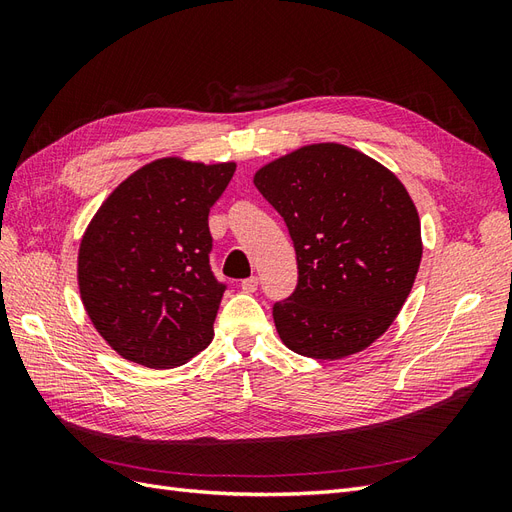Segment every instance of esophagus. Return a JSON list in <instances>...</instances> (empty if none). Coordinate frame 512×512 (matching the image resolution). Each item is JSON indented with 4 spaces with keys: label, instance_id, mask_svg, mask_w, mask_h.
I'll return each mask as SVG.
<instances>
[{
    "label": "esophagus",
    "instance_id": "1",
    "mask_svg": "<svg viewBox=\"0 0 512 512\" xmlns=\"http://www.w3.org/2000/svg\"><path fill=\"white\" fill-rule=\"evenodd\" d=\"M256 288H258V277H256V275L247 277V280L241 282V290H243V292H256Z\"/></svg>",
    "mask_w": 512,
    "mask_h": 512
}]
</instances>
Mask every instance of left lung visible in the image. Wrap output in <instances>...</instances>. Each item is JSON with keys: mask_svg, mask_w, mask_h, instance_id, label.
Masks as SVG:
<instances>
[{"mask_svg": "<svg viewBox=\"0 0 512 512\" xmlns=\"http://www.w3.org/2000/svg\"><path fill=\"white\" fill-rule=\"evenodd\" d=\"M254 185L297 252L299 284L273 305L282 342L320 361L374 344L404 307L423 256L404 183L361 151L316 143L256 170Z\"/></svg>", "mask_w": 512, "mask_h": 512, "instance_id": "left-lung-1", "label": "left lung"}]
</instances>
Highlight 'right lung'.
Listing matches in <instances>:
<instances>
[{"mask_svg": "<svg viewBox=\"0 0 512 512\" xmlns=\"http://www.w3.org/2000/svg\"><path fill=\"white\" fill-rule=\"evenodd\" d=\"M235 162L162 158L121 181L79 247V290L96 331L151 369L188 363L213 339L226 286L209 267V209Z\"/></svg>", "mask_w": 512, "mask_h": 512, "instance_id": "add662e5", "label": "right lung"}]
</instances>
